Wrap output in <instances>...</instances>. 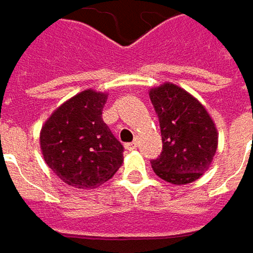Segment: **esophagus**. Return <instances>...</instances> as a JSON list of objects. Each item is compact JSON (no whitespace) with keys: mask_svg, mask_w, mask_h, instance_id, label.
<instances>
[{"mask_svg":"<svg viewBox=\"0 0 253 253\" xmlns=\"http://www.w3.org/2000/svg\"><path fill=\"white\" fill-rule=\"evenodd\" d=\"M136 148H138V142H129V143L125 145V149H126V151H133V149H136Z\"/></svg>","mask_w":253,"mask_h":253,"instance_id":"esophagus-1","label":"esophagus"}]
</instances>
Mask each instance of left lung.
I'll return each instance as SVG.
<instances>
[{
    "label": "left lung",
    "mask_w": 253,
    "mask_h": 253,
    "mask_svg": "<svg viewBox=\"0 0 253 253\" xmlns=\"http://www.w3.org/2000/svg\"><path fill=\"white\" fill-rule=\"evenodd\" d=\"M158 114L162 153L151 162L153 171L171 184H187L209 169L217 152L218 132L207 110L191 94L171 83L152 88Z\"/></svg>",
    "instance_id": "left-lung-1"
}]
</instances>
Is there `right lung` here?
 I'll use <instances>...</instances> for the list:
<instances>
[{
    "mask_svg": "<svg viewBox=\"0 0 253 253\" xmlns=\"http://www.w3.org/2000/svg\"><path fill=\"white\" fill-rule=\"evenodd\" d=\"M107 94L85 90L62 104L41 131L44 162L66 184L94 189L111 179L124 146L102 121Z\"/></svg>",
    "mask_w": 253,
    "mask_h": 253,
    "instance_id": "1",
    "label": "right lung"
}]
</instances>
